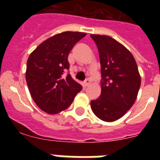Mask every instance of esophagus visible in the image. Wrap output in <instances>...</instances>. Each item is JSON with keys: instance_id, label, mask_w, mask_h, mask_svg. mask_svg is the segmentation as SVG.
<instances>
[{"instance_id": "esophagus-1", "label": "esophagus", "mask_w": 160, "mask_h": 160, "mask_svg": "<svg viewBox=\"0 0 160 160\" xmlns=\"http://www.w3.org/2000/svg\"><path fill=\"white\" fill-rule=\"evenodd\" d=\"M90 84V80L89 78H87V79H86V80H85V82H84V86L85 87H88L89 85Z\"/></svg>"}]
</instances>
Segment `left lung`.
<instances>
[{
  "instance_id": "8db88e82",
  "label": "left lung",
  "mask_w": 160,
  "mask_h": 160,
  "mask_svg": "<svg viewBox=\"0 0 160 160\" xmlns=\"http://www.w3.org/2000/svg\"><path fill=\"white\" fill-rule=\"evenodd\" d=\"M101 64V95L90 102L94 114L105 122L122 118L135 102L141 78L132 53L107 35L91 34Z\"/></svg>"
}]
</instances>
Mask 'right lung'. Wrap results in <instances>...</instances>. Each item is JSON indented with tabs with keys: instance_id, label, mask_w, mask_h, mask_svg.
<instances>
[{
	"instance_id": "add662e5",
	"label": "right lung",
	"mask_w": 160,
	"mask_h": 160,
	"mask_svg": "<svg viewBox=\"0 0 160 160\" xmlns=\"http://www.w3.org/2000/svg\"><path fill=\"white\" fill-rule=\"evenodd\" d=\"M87 33L61 32L48 38L30 53L25 78L32 100L41 110L55 114L70 107L82 89L71 78L68 55L73 46Z\"/></svg>"
}]
</instances>
